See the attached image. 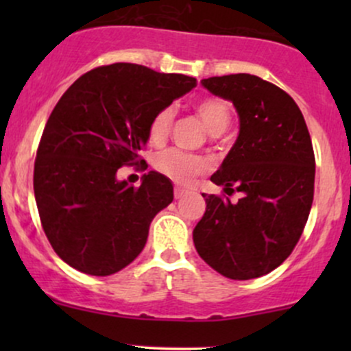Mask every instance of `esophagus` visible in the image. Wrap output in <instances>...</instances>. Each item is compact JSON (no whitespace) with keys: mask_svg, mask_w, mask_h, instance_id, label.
<instances>
[{"mask_svg":"<svg viewBox=\"0 0 351 351\" xmlns=\"http://www.w3.org/2000/svg\"><path fill=\"white\" fill-rule=\"evenodd\" d=\"M173 195H175V199H180V198H183V196H186L188 191H186V189H183V188H175Z\"/></svg>","mask_w":351,"mask_h":351,"instance_id":"34e87169","label":"esophagus"}]
</instances>
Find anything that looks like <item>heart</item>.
Returning <instances> with one entry per match:
<instances>
[{"label": "heart", "mask_w": 351, "mask_h": 351, "mask_svg": "<svg viewBox=\"0 0 351 351\" xmlns=\"http://www.w3.org/2000/svg\"><path fill=\"white\" fill-rule=\"evenodd\" d=\"M193 110L199 117L201 122L208 128L209 134L219 135L228 128L231 122V107L226 100L219 97H204L193 104ZM171 107H163L162 110L153 115L150 125H148V135L152 142H163L171 130L173 125ZM155 168L162 175L170 178L178 184H189L196 176L203 175L208 170V163L201 156L189 155V153L175 150L162 152L155 158Z\"/></svg>", "instance_id": "obj_1"}]
</instances>
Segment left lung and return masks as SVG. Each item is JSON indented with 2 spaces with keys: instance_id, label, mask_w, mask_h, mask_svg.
<instances>
[{
  "instance_id": "left-lung-1",
  "label": "left lung",
  "mask_w": 351,
  "mask_h": 351,
  "mask_svg": "<svg viewBox=\"0 0 351 351\" xmlns=\"http://www.w3.org/2000/svg\"><path fill=\"white\" fill-rule=\"evenodd\" d=\"M201 84L232 100L239 114V136L211 181L243 198L232 204L226 195H203L206 211L193 241L221 276L256 279L291 256L307 224L315 183L312 140L300 108L272 82L229 74Z\"/></svg>"
}]
</instances>
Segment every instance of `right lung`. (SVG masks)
I'll list each match as a JSON object with an SVG mask.
<instances>
[{"label":"right lung","instance_id":"1","mask_svg":"<svg viewBox=\"0 0 351 351\" xmlns=\"http://www.w3.org/2000/svg\"><path fill=\"white\" fill-rule=\"evenodd\" d=\"M196 79L117 62L86 72L64 92L44 127L34 162L39 219L56 254L90 276H110L143 251L158 211L173 201L156 171L140 186L117 180L140 156L153 115Z\"/></svg>","mask_w":351,"mask_h":351}]
</instances>
